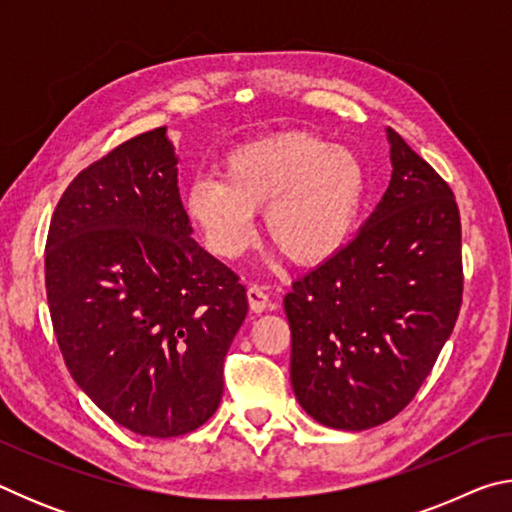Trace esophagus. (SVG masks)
I'll return each instance as SVG.
<instances>
[{"label": "esophagus", "mask_w": 512, "mask_h": 512, "mask_svg": "<svg viewBox=\"0 0 512 512\" xmlns=\"http://www.w3.org/2000/svg\"><path fill=\"white\" fill-rule=\"evenodd\" d=\"M246 296H248V305H250V309L255 311V314H262V311L271 307V298H268V293L262 287H257V284L248 287Z\"/></svg>", "instance_id": "1"}]
</instances>
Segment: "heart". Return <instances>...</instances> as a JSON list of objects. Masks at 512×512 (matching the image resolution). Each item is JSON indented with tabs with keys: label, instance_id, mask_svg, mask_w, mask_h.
<instances>
[{
	"label": "heart",
	"instance_id": "b5f03b06",
	"mask_svg": "<svg viewBox=\"0 0 512 512\" xmlns=\"http://www.w3.org/2000/svg\"><path fill=\"white\" fill-rule=\"evenodd\" d=\"M368 198L366 164L348 146L311 133H284L225 155L221 178H194L183 212L212 255L235 259L266 237L293 264H320L348 244Z\"/></svg>",
	"mask_w": 512,
	"mask_h": 512
}]
</instances>
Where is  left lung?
<instances>
[{"label":"left lung","mask_w":512,"mask_h":512,"mask_svg":"<svg viewBox=\"0 0 512 512\" xmlns=\"http://www.w3.org/2000/svg\"><path fill=\"white\" fill-rule=\"evenodd\" d=\"M391 183L359 235L293 282L291 386L311 418L363 431L409 404L461 309V216L443 178L386 128Z\"/></svg>","instance_id":"8db88e82"}]
</instances>
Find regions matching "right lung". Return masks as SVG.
<instances>
[{
	"instance_id": "obj_1",
	"label": "right lung",
	"mask_w": 512,
	"mask_h": 512,
	"mask_svg": "<svg viewBox=\"0 0 512 512\" xmlns=\"http://www.w3.org/2000/svg\"><path fill=\"white\" fill-rule=\"evenodd\" d=\"M192 232L167 126L83 169L49 225L60 352L81 391L140 436H183L212 418L248 314L239 277Z\"/></svg>"
}]
</instances>
